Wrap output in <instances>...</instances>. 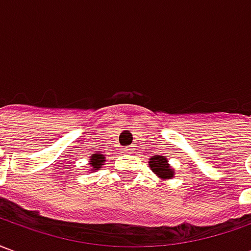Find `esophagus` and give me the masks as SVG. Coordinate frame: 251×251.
<instances>
[{"mask_svg": "<svg viewBox=\"0 0 251 251\" xmlns=\"http://www.w3.org/2000/svg\"><path fill=\"white\" fill-rule=\"evenodd\" d=\"M124 151H125V152H130L131 148L130 147H126V148H124Z\"/></svg>", "mask_w": 251, "mask_h": 251, "instance_id": "34e87169", "label": "esophagus"}]
</instances>
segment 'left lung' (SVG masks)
I'll list each match as a JSON object with an SVG mask.
<instances>
[{"label": "left lung", "mask_w": 251, "mask_h": 251, "mask_svg": "<svg viewBox=\"0 0 251 251\" xmlns=\"http://www.w3.org/2000/svg\"><path fill=\"white\" fill-rule=\"evenodd\" d=\"M149 167L154 174L157 175L160 179H172L174 177V169L168 164V160L165 156H152L151 161H149Z\"/></svg>", "instance_id": "left-lung-1"}]
</instances>
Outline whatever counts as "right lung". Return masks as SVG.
Returning a JSON list of instances; mask_svg holds the SVG:
<instances>
[{
    "label": "right lung",
    "instance_id": "obj_1",
    "mask_svg": "<svg viewBox=\"0 0 251 251\" xmlns=\"http://www.w3.org/2000/svg\"><path fill=\"white\" fill-rule=\"evenodd\" d=\"M91 160H90V165H91V171H98L100 167H103L104 165V161H106V158L102 153H97V154H93L91 156Z\"/></svg>",
    "mask_w": 251,
    "mask_h": 251
}]
</instances>
